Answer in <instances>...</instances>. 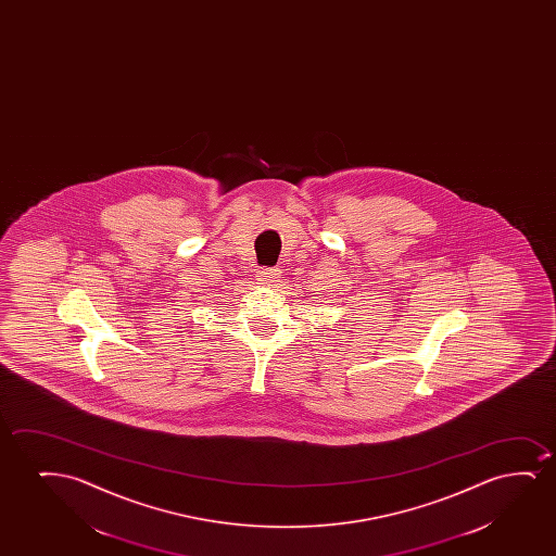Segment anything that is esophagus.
Masks as SVG:
<instances>
[{
	"instance_id": "esophagus-1",
	"label": "esophagus",
	"mask_w": 556,
	"mask_h": 556,
	"mask_svg": "<svg viewBox=\"0 0 556 556\" xmlns=\"http://www.w3.org/2000/svg\"><path fill=\"white\" fill-rule=\"evenodd\" d=\"M279 275H281V269H277V267H262L256 271V277H258V281L262 282H275L279 279Z\"/></svg>"
}]
</instances>
